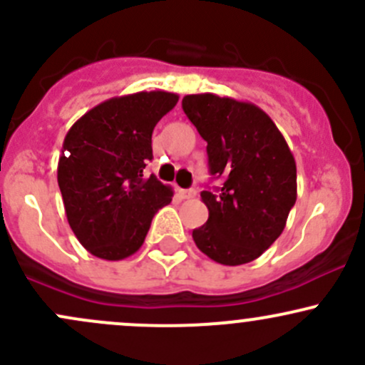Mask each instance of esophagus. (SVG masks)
<instances>
[{
  "label": "esophagus",
  "instance_id": "34e87169",
  "mask_svg": "<svg viewBox=\"0 0 365 365\" xmlns=\"http://www.w3.org/2000/svg\"><path fill=\"white\" fill-rule=\"evenodd\" d=\"M195 189H187V190H180V195H182L183 199H192L195 197Z\"/></svg>",
  "mask_w": 365,
  "mask_h": 365
}]
</instances>
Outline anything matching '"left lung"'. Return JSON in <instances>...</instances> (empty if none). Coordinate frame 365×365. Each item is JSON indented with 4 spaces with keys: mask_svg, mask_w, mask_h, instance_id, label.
Masks as SVG:
<instances>
[{
    "mask_svg": "<svg viewBox=\"0 0 365 365\" xmlns=\"http://www.w3.org/2000/svg\"><path fill=\"white\" fill-rule=\"evenodd\" d=\"M183 112L208 143V166L224 183L202 190L208 220L194 243L224 266L262 255L283 232L297 199V170L285 138L253 103L205 92L189 94Z\"/></svg>",
    "mask_w": 365,
    "mask_h": 365,
    "instance_id": "left-lung-1",
    "label": "left lung"
}]
</instances>
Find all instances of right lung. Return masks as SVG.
I'll return each mask as SVG.
<instances>
[{"label": "right lung", "mask_w": 365, "mask_h": 365, "mask_svg": "<svg viewBox=\"0 0 365 365\" xmlns=\"http://www.w3.org/2000/svg\"><path fill=\"white\" fill-rule=\"evenodd\" d=\"M178 103L166 91L106 99L68 131L57 164L68 224L94 257L122 260L141 248L153 215L173 189L143 176L152 160V133Z\"/></svg>", "instance_id": "right-lung-1"}]
</instances>
